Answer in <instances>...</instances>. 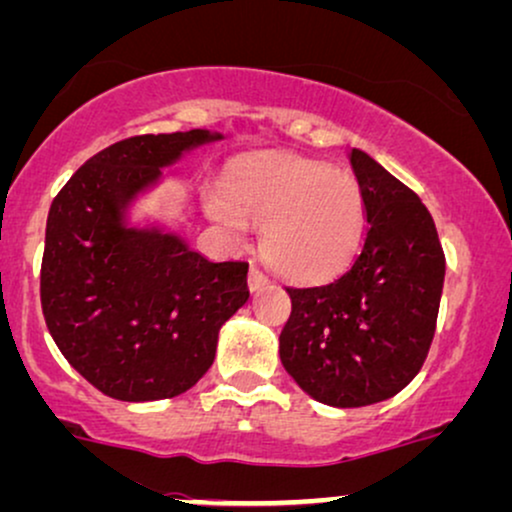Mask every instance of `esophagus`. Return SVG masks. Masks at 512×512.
Masks as SVG:
<instances>
[{
    "mask_svg": "<svg viewBox=\"0 0 512 512\" xmlns=\"http://www.w3.org/2000/svg\"><path fill=\"white\" fill-rule=\"evenodd\" d=\"M268 285H270V280L261 273V270H256V268L249 270V289H251V292H261V289H266Z\"/></svg>",
    "mask_w": 512,
    "mask_h": 512,
    "instance_id": "obj_1",
    "label": "esophagus"
}]
</instances>
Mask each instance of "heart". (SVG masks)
Returning <instances> with one entry per match:
<instances>
[{"instance_id": "obj_1", "label": "heart", "mask_w": 512, "mask_h": 512, "mask_svg": "<svg viewBox=\"0 0 512 512\" xmlns=\"http://www.w3.org/2000/svg\"><path fill=\"white\" fill-rule=\"evenodd\" d=\"M206 213L227 235L261 230V254L292 282H323L342 270L363 237L365 204L346 170L296 154L254 156L225 178V194L208 192Z\"/></svg>"}]
</instances>
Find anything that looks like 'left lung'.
<instances>
[{
    "label": "left lung",
    "instance_id": "obj_1",
    "mask_svg": "<svg viewBox=\"0 0 512 512\" xmlns=\"http://www.w3.org/2000/svg\"><path fill=\"white\" fill-rule=\"evenodd\" d=\"M351 166L363 192V246L344 275L320 287H287L292 315L280 361L308 396L358 408L391 399L430 351L446 261L418 194L361 149Z\"/></svg>",
    "mask_w": 512,
    "mask_h": 512
}]
</instances>
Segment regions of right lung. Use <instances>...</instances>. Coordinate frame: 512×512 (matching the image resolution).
<instances>
[{
	"label": "right lung",
	"instance_id": "add662e5",
	"mask_svg": "<svg viewBox=\"0 0 512 512\" xmlns=\"http://www.w3.org/2000/svg\"><path fill=\"white\" fill-rule=\"evenodd\" d=\"M223 132L187 130L116 142L75 170L47 216L42 313L68 363L118 401H159L194 387L218 334L249 299L242 261H208L159 218H135L163 170Z\"/></svg>",
	"mask_w": 512,
	"mask_h": 512
}]
</instances>
